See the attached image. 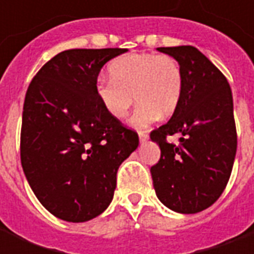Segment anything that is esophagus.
Instances as JSON below:
<instances>
[{"label":"esophagus","instance_id":"34e87169","mask_svg":"<svg viewBox=\"0 0 254 254\" xmlns=\"http://www.w3.org/2000/svg\"><path fill=\"white\" fill-rule=\"evenodd\" d=\"M138 138H140V143H145V141L148 140V133L140 130V132H138Z\"/></svg>","mask_w":254,"mask_h":254}]
</instances>
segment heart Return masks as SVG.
I'll return each mask as SVG.
<instances>
[{"instance_id": "b5f03b06", "label": "heart", "mask_w": 254, "mask_h": 254, "mask_svg": "<svg viewBox=\"0 0 254 254\" xmlns=\"http://www.w3.org/2000/svg\"><path fill=\"white\" fill-rule=\"evenodd\" d=\"M111 77L96 81V95L114 118H125L137 99L132 124L148 127L160 116L170 117L181 103L184 73L176 58L167 54L130 53L109 66Z\"/></svg>"}]
</instances>
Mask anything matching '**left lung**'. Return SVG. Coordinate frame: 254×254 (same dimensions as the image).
<instances>
[{"label":"left lung","instance_id":"obj_1","mask_svg":"<svg viewBox=\"0 0 254 254\" xmlns=\"http://www.w3.org/2000/svg\"><path fill=\"white\" fill-rule=\"evenodd\" d=\"M180 63L181 103L167 124L151 132L160 159L151 167L156 196L180 213L211 207L229 182L237 152L233 95L227 78L193 46L158 47ZM180 134L178 146L165 137Z\"/></svg>","mask_w":254,"mask_h":254}]
</instances>
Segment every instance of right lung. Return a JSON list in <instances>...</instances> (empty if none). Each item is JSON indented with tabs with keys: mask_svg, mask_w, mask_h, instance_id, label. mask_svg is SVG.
<instances>
[{
	"mask_svg": "<svg viewBox=\"0 0 254 254\" xmlns=\"http://www.w3.org/2000/svg\"><path fill=\"white\" fill-rule=\"evenodd\" d=\"M127 49H72L41 67L27 89L20 156L47 211L87 222L109 207L117 171L138 147L137 133L110 116L96 95L100 69Z\"/></svg>",
	"mask_w": 254,
	"mask_h": 254,
	"instance_id": "right-lung-1",
	"label": "right lung"
}]
</instances>
